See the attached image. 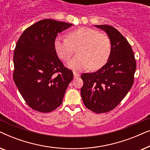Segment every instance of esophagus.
Segmentation results:
<instances>
[{
  "label": "esophagus",
  "mask_w": 150,
  "mask_h": 150,
  "mask_svg": "<svg viewBox=\"0 0 150 150\" xmlns=\"http://www.w3.org/2000/svg\"><path fill=\"white\" fill-rule=\"evenodd\" d=\"M73 74H74V79H76V78H79V77L80 76H81V74H80L79 73L75 72V71H74Z\"/></svg>",
  "instance_id": "obj_1"
}]
</instances>
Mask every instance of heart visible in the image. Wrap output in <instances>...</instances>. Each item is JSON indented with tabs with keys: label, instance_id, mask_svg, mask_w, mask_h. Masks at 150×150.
<instances>
[{
	"label": "heart",
	"instance_id": "obj_1",
	"mask_svg": "<svg viewBox=\"0 0 150 150\" xmlns=\"http://www.w3.org/2000/svg\"><path fill=\"white\" fill-rule=\"evenodd\" d=\"M67 38L58 36L54 42L57 54L64 61L69 60L75 49L78 54L67 63V66L73 70L90 67L97 69L103 66L109 58L111 44L108 37L97 30L81 27L69 32Z\"/></svg>",
	"mask_w": 150,
	"mask_h": 150
}]
</instances>
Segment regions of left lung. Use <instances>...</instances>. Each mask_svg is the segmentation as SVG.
I'll list each match as a JSON object with an SVG mask.
<instances>
[{
    "label": "left lung",
    "instance_id": "left-lung-1",
    "mask_svg": "<svg viewBox=\"0 0 150 150\" xmlns=\"http://www.w3.org/2000/svg\"><path fill=\"white\" fill-rule=\"evenodd\" d=\"M107 34L111 51L107 63L93 73L81 75L82 99L86 107L96 113L113 109L132 87L136 70L134 52L128 41L115 28L95 25Z\"/></svg>",
    "mask_w": 150,
    "mask_h": 150
}]
</instances>
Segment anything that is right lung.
<instances>
[{
	"label": "right lung",
	"instance_id": "1",
	"mask_svg": "<svg viewBox=\"0 0 150 150\" xmlns=\"http://www.w3.org/2000/svg\"><path fill=\"white\" fill-rule=\"evenodd\" d=\"M72 24L44 19L23 32L13 53V81L33 109L49 112L62 103L73 72L65 68L54 48L57 34Z\"/></svg>",
	"mask_w": 150,
	"mask_h": 150
}]
</instances>
